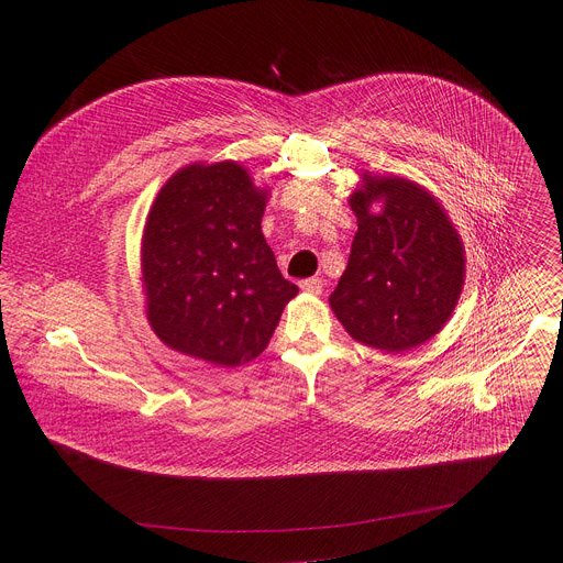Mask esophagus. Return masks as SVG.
I'll return each instance as SVG.
<instances>
[{"mask_svg": "<svg viewBox=\"0 0 563 563\" xmlns=\"http://www.w3.org/2000/svg\"><path fill=\"white\" fill-rule=\"evenodd\" d=\"M301 289L308 294H321L323 283H321V278H306V280H301Z\"/></svg>", "mask_w": 563, "mask_h": 563, "instance_id": "obj_1", "label": "esophagus"}]
</instances>
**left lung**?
<instances>
[{
    "instance_id": "1",
    "label": "left lung",
    "mask_w": 563,
    "mask_h": 563,
    "mask_svg": "<svg viewBox=\"0 0 563 563\" xmlns=\"http://www.w3.org/2000/svg\"><path fill=\"white\" fill-rule=\"evenodd\" d=\"M349 264L329 297L344 331L401 353L438 335L465 285V246L442 202L401 175L361 173Z\"/></svg>"
}]
</instances>
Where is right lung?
<instances>
[{
    "instance_id": "add662e5",
    "label": "right lung",
    "mask_w": 563,
    "mask_h": 563,
    "mask_svg": "<svg viewBox=\"0 0 563 563\" xmlns=\"http://www.w3.org/2000/svg\"><path fill=\"white\" fill-rule=\"evenodd\" d=\"M269 189L240 162L175 170L141 236L145 319L173 351L217 367L244 365L269 344L299 287L278 272L262 234Z\"/></svg>"
}]
</instances>
